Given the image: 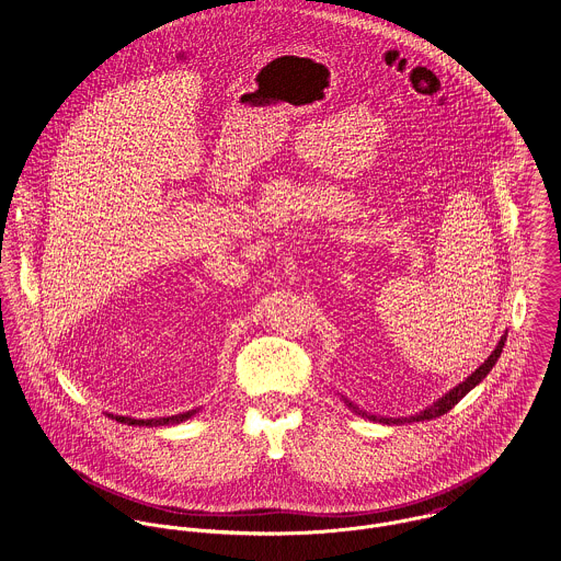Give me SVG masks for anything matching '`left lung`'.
Here are the masks:
<instances>
[{"label":"left lung","mask_w":561,"mask_h":561,"mask_svg":"<svg viewBox=\"0 0 561 561\" xmlns=\"http://www.w3.org/2000/svg\"><path fill=\"white\" fill-rule=\"evenodd\" d=\"M505 339H507V332L501 336V341L496 343V347L492 350V354L481 363L480 367L465 380L460 382L458 387H454L449 393H445L443 398L434 401L432 405H427L425 410H421L419 414H410V416H378V414H371V412H365L360 410L354 401L347 400L345 396H341V400L345 401V405L350 410H354L356 414H360L363 419H369V421H378V423H387V425H398V423H414V421H430V419H436V416H443L445 412H449L458 401L462 400L469 391H473L481 380L490 374V369L494 367V363L499 360L501 352H503V345H505Z\"/></svg>","instance_id":"obj_1"}]
</instances>
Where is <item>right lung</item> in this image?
<instances>
[{
  "mask_svg": "<svg viewBox=\"0 0 561 561\" xmlns=\"http://www.w3.org/2000/svg\"><path fill=\"white\" fill-rule=\"evenodd\" d=\"M198 410H190V412H181V414H172V416H158V419H134V416H121V414H107L112 419H116L118 423L125 425H147V427H160V425H176L187 421L190 416H194Z\"/></svg>",
  "mask_w": 561,
  "mask_h": 561,
  "instance_id": "obj_1",
  "label": "right lung"
}]
</instances>
